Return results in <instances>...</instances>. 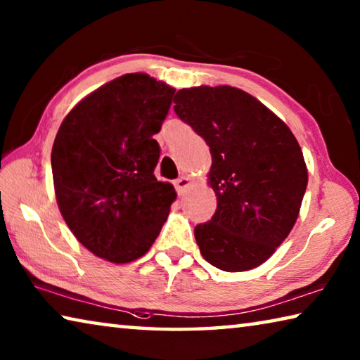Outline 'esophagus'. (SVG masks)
<instances>
[{
	"label": "esophagus",
	"instance_id": "obj_1",
	"mask_svg": "<svg viewBox=\"0 0 360 360\" xmlns=\"http://www.w3.org/2000/svg\"><path fill=\"white\" fill-rule=\"evenodd\" d=\"M192 184V179L188 178V176H182V178H179L178 181L174 182V186H176V191H178V193L179 195H182L184 193L187 188H188V186Z\"/></svg>",
	"mask_w": 360,
	"mask_h": 360
}]
</instances>
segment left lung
Masks as SVG:
<instances>
[{"label": "left lung", "mask_w": 360, "mask_h": 360, "mask_svg": "<svg viewBox=\"0 0 360 360\" xmlns=\"http://www.w3.org/2000/svg\"><path fill=\"white\" fill-rule=\"evenodd\" d=\"M174 111L211 152L210 222L195 227L203 259L248 271L271 257L300 212L308 169L294 133L252 95L230 85L181 89Z\"/></svg>", "instance_id": "8db88e82"}]
</instances>
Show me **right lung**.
I'll use <instances>...</instances> for the list:
<instances>
[{"label":"right lung","instance_id":"right-lung-1","mask_svg":"<svg viewBox=\"0 0 360 360\" xmlns=\"http://www.w3.org/2000/svg\"><path fill=\"white\" fill-rule=\"evenodd\" d=\"M176 89L146 72L101 85L66 114L52 146L58 210L84 248L112 264L149 251L176 200L157 181L154 139Z\"/></svg>","mask_w":360,"mask_h":360}]
</instances>
